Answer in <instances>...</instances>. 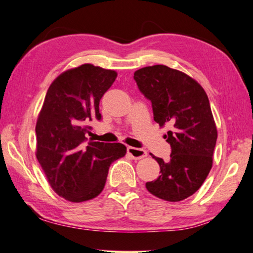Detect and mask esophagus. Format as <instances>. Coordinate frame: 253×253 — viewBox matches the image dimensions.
I'll return each instance as SVG.
<instances>
[{
  "instance_id": "obj_1",
  "label": "esophagus",
  "mask_w": 253,
  "mask_h": 253,
  "mask_svg": "<svg viewBox=\"0 0 253 253\" xmlns=\"http://www.w3.org/2000/svg\"><path fill=\"white\" fill-rule=\"evenodd\" d=\"M126 151H127V154L131 155L132 159H134V160L143 159V157H145L147 155L145 150L137 149V147H133V146H128Z\"/></svg>"
}]
</instances>
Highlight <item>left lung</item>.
<instances>
[{"instance_id":"8db88e82","label":"left lung","mask_w":253,"mask_h":253,"mask_svg":"<svg viewBox=\"0 0 253 253\" xmlns=\"http://www.w3.org/2000/svg\"><path fill=\"white\" fill-rule=\"evenodd\" d=\"M134 80L152 103L154 121L170 127L164 136L170 159L153 156L161 175L146 189L164 201L180 202L201 188L212 166L217 127L208 97L196 80L164 65L136 70Z\"/></svg>"}]
</instances>
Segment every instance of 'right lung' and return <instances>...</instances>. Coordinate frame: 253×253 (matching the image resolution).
Masks as SVG:
<instances>
[{
    "mask_svg": "<svg viewBox=\"0 0 253 253\" xmlns=\"http://www.w3.org/2000/svg\"><path fill=\"white\" fill-rule=\"evenodd\" d=\"M118 74L84 64L60 74L49 85L36 123V157L60 197L82 203L97 197L114 161L126 153L121 143H87L100 99Z\"/></svg>",
    "mask_w": 253,
    "mask_h": 253,
    "instance_id": "add662e5",
    "label": "right lung"
}]
</instances>
